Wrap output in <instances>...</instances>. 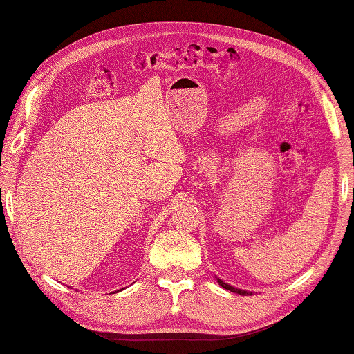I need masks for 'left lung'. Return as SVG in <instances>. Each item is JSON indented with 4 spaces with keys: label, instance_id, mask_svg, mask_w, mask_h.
Instances as JSON below:
<instances>
[{
    "label": "left lung",
    "instance_id": "1",
    "mask_svg": "<svg viewBox=\"0 0 354 354\" xmlns=\"http://www.w3.org/2000/svg\"><path fill=\"white\" fill-rule=\"evenodd\" d=\"M218 282H219V286H221V287L225 288V290H230V292H233V293L244 295V296H247V295H252L250 292H244V290H239V288H234V287H232V286H228V283L223 282V281H221V279H218Z\"/></svg>",
    "mask_w": 354,
    "mask_h": 354
}]
</instances>
